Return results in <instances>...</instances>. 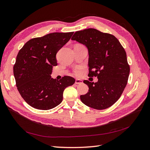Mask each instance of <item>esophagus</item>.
Instances as JSON below:
<instances>
[{"label":"esophagus","instance_id":"obj_1","mask_svg":"<svg viewBox=\"0 0 150 150\" xmlns=\"http://www.w3.org/2000/svg\"><path fill=\"white\" fill-rule=\"evenodd\" d=\"M75 83H76V84H82V83H83V81H82V80L79 79H76V81H75Z\"/></svg>","mask_w":150,"mask_h":150}]
</instances>
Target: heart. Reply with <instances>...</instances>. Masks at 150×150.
Listing matches in <instances>:
<instances>
[{"instance_id": "b5f03b06", "label": "heart", "mask_w": 150, "mask_h": 150, "mask_svg": "<svg viewBox=\"0 0 150 150\" xmlns=\"http://www.w3.org/2000/svg\"><path fill=\"white\" fill-rule=\"evenodd\" d=\"M74 74L77 76H81L83 73V71H82V67L81 66H78V67H76L74 69Z\"/></svg>"}]
</instances>
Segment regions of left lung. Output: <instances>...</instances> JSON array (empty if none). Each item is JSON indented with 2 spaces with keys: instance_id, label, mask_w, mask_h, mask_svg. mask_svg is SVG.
<instances>
[{
  "instance_id": "8db88e82",
  "label": "left lung",
  "mask_w": 150,
  "mask_h": 150,
  "mask_svg": "<svg viewBox=\"0 0 150 150\" xmlns=\"http://www.w3.org/2000/svg\"><path fill=\"white\" fill-rule=\"evenodd\" d=\"M71 40L88 48V76L98 79L96 83L84 81L89 90L81 100L96 110L111 107L123 93L130 72L124 48L114 35L94 28L76 31Z\"/></svg>"
}]
</instances>
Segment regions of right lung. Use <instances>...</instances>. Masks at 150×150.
I'll use <instances>...</instances> for the list:
<instances>
[{
    "label": "right lung",
    "mask_w": 150,
    "mask_h": 150,
    "mask_svg": "<svg viewBox=\"0 0 150 150\" xmlns=\"http://www.w3.org/2000/svg\"><path fill=\"white\" fill-rule=\"evenodd\" d=\"M74 32L52 33L27 42L16 57L13 72L18 90L31 107L50 110L62 102L63 92L75 79L65 76L59 81L51 78L57 65L56 54Z\"/></svg>",
    "instance_id": "add662e5"
}]
</instances>
